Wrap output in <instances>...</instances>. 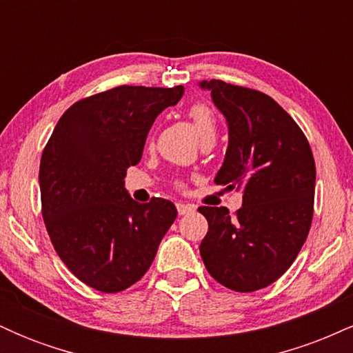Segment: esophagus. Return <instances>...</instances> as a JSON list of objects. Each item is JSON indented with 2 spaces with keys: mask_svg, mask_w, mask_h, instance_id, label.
I'll return each instance as SVG.
<instances>
[{
  "mask_svg": "<svg viewBox=\"0 0 353 353\" xmlns=\"http://www.w3.org/2000/svg\"><path fill=\"white\" fill-rule=\"evenodd\" d=\"M177 205V212H179V216H185V214H190L194 212V205L190 204H182V202H179Z\"/></svg>",
  "mask_w": 353,
  "mask_h": 353,
  "instance_id": "1",
  "label": "esophagus"
}]
</instances>
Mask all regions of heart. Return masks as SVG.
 I'll use <instances>...</instances> for the list:
<instances>
[{
  "label": "heart",
  "mask_w": 353,
  "mask_h": 353,
  "mask_svg": "<svg viewBox=\"0 0 353 353\" xmlns=\"http://www.w3.org/2000/svg\"><path fill=\"white\" fill-rule=\"evenodd\" d=\"M188 116L190 123H192L194 128H196L201 141L216 139L217 121H216V116H214L212 109H210L208 104L194 103L192 106L188 109Z\"/></svg>",
  "instance_id": "heart-1"
}]
</instances>
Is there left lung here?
Returning <instances> with one entry per match:
<instances>
[{
    "mask_svg": "<svg viewBox=\"0 0 353 353\" xmlns=\"http://www.w3.org/2000/svg\"><path fill=\"white\" fill-rule=\"evenodd\" d=\"M228 121L229 144L214 182L241 188L242 208L202 205L205 269L236 292H254L292 265L314 216L315 163L297 123L270 96L224 81H201Z\"/></svg>",
    "mask_w": 353,
    "mask_h": 353,
    "instance_id": "left-lung-1",
    "label": "left lung"
}]
</instances>
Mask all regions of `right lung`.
Listing matches in <instances>:
<instances>
[{
    "mask_svg": "<svg viewBox=\"0 0 353 353\" xmlns=\"http://www.w3.org/2000/svg\"><path fill=\"white\" fill-rule=\"evenodd\" d=\"M182 94V86L99 92L72 104L44 148V224L64 265L92 289L114 294L139 281L177 216L168 199L136 202L124 177L156 117Z\"/></svg>",
    "mask_w": 353,
    "mask_h": 353,
    "instance_id": "1",
    "label": "right lung"
}]
</instances>
